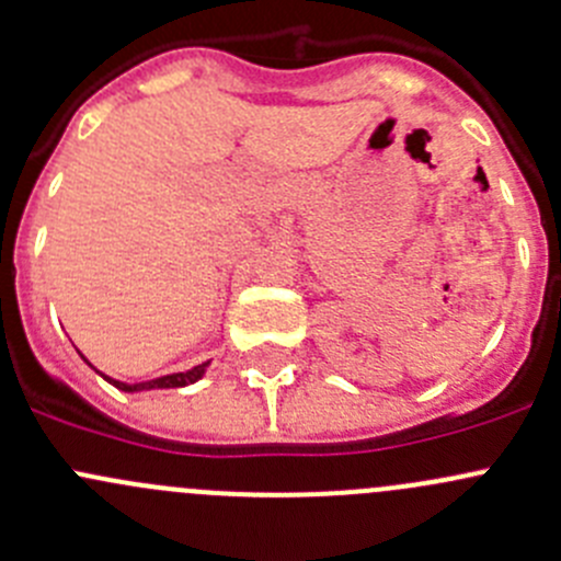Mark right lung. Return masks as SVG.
<instances>
[{"instance_id":"right-lung-1","label":"right lung","mask_w":561,"mask_h":561,"mask_svg":"<svg viewBox=\"0 0 561 561\" xmlns=\"http://www.w3.org/2000/svg\"><path fill=\"white\" fill-rule=\"evenodd\" d=\"M81 358H83V355H81ZM83 360H87V358H83ZM87 364H89V360H87ZM208 364H211V360H206V364H201V366H192V369H186V371H175V375L154 377V380H146V382H122V380H113V377H107V375H103V371L94 369L92 364H89V366H92V369L98 371V375L103 377V380L111 382L113 388L124 390V393H140V390H154V388H184V386H192V382H197L203 375H206Z\"/></svg>"}]
</instances>
